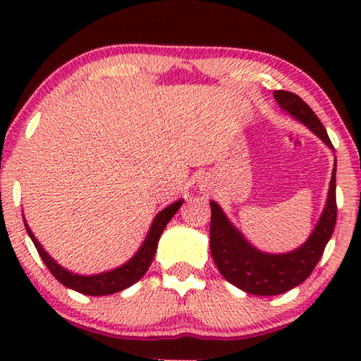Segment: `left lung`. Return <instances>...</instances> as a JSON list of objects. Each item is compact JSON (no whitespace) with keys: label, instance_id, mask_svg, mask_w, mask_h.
Here are the masks:
<instances>
[{"label":"left lung","instance_id":"obj_1","mask_svg":"<svg viewBox=\"0 0 361 361\" xmlns=\"http://www.w3.org/2000/svg\"><path fill=\"white\" fill-rule=\"evenodd\" d=\"M273 95L283 110L304 123L330 149H334L324 125L302 98L286 90H276ZM335 172L337 161L329 185L327 204L319 224L315 225L309 240L289 253L269 255L256 250L230 224L220 205L216 202H210V251L221 276L245 293L256 295H278L304 283L322 258L325 246L337 224Z\"/></svg>","mask_w":361,"mask_h":361}]
</instances>
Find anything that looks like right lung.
Returning <instances> with one entry per match:
<instances>
[{"label": "right lung", "instance_id": "1", "mask_svg": "<svg viewBox=\"0 0 361 361\" xmlns=\"http://www.w3.org/2000/svg\"><path fill=\"white\" fill-rule=\"evenodd\" d=\"M182 202L184 200L174 202V204L166 207L164 210H161L159 214L156 215L145 243L141 245V248L137 250V253L133 256L128 263L121 264L120 268L106 271V273L93 274V276H80V274L71 273V271L62 268L61 264H57L56 261H54L46 251H44L41 243H39L36 236H34L26 221H24V225H26L27 233L31 236L39 256H41L49 271H51L54 278H56L59 283L66 286V288H71L73 290H77V293H82L87 295H106V294L120 293V290L130 288V286H133L136 281H140L142 276H145L147 268H149L152 263V259H154L157 241H159L162 231H164L166 225L169 224L172 216L176 215V212L180 209Z\"/></svg>", "mask_w": 361, "mask_h": 361}]
</instances>
